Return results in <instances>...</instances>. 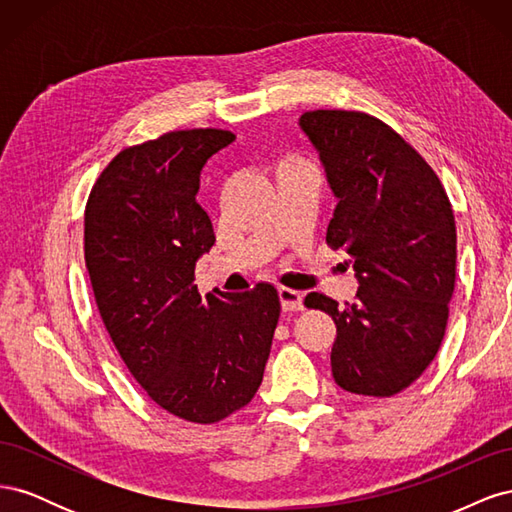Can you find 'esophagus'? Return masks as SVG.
<instances>
[{
    "label": "esophagus",
    "mask_w": 512,
    "mask_h": 512,
    "mask_svg": "<svg viewBox=\"0 0 512 512\" xmlns=\"http://www.w3.org/2000/svg\"><path fill=\"white\" fill-rule=\"evenodd\" d=\"M277 294H280L284 312H299V309H303V294L301 292L292 290V288H280L277 290Z\"/></svg>",
    "instance_id": "1"
}]
</instances>
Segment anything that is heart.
<instances>
[{
    "label": "heart",
    "instance_id": "obj_1",
    "mask_svg": "<svg viewBox=\"0 0 512 512\" xmlns=\"http://www.w3.org/2000/svg\"><path fill=\"white\" fill-rule=\"evenodd\" d=\"M286 162H301V160H299V158H288V160H284L282 164H286Z\"/></svg>",
    "mask_w": 512,
    "mask_h": 512
}]
</instances>
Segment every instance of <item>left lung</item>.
<instances>
[{"label":"left lung","instance_id":"left-lung-1","mask_svg":"<svg viewBox=\"0 0 512 512\" xmlns=\"http://www.w3.org/2000/svg\"><path fill=\"white\" fill-rule=\"evenodd\" d=\"M299 128L337 200L327 243L346 247L359 282L344 307L320 292L305 305L337 324L335 382L391 397L423 374L444 339L457 267L451 203L429 164L376 117L309 111Z\"/></svg>","mask_w":512,"mask_h":512}]
</instances>
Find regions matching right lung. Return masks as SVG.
<instances>
[{"label": "right lung", "mask_w": 512, "mask_h": 512, "mask_svg": "<svg viewBox=\"0 0 512 512\" xmlns=\"http://www.w3.org/2000/svg\"><path fill=\"white\" fill-rule=\"evenodd\" d=\"M232 141L224 130H179L123 149L85 209L89 280L123 363L160 408L203 425L250 404L282 309L271 284L205 299L194 286L215 243L196 203L200 170Z\"/></svg>", "instance_id": "right-lung-1"}]
</instances>
